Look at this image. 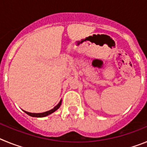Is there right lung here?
Masks as SVG:
<instances>
[{"label": "right lung", "mask_w": 147, "mask_h": 147, "mask_svg": "<svg viewBox=\"0 0 147 147\" xmlns=\"http://www.w3.org/2000/svg\"><path fill=\"white\" fill-rule=\"evenodd\" d=\"M61 103H62V101H60L59 103L58 104L56 107H54L52 110H49V111L45 113H28V112H26V111H24V112H25L26 114H28V115H30V116H32V117H45V116H46V115H50L51 113H54V111H56V110H57V109L60 107Z\"/></svg>", "instance_id": "right-lung-1"}]
</instances>
